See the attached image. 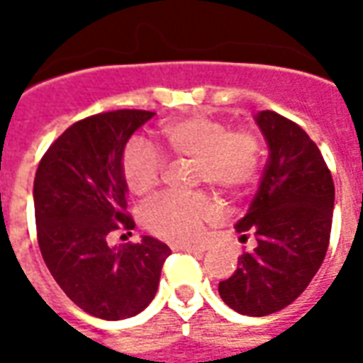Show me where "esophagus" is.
Returning <instances> with one entry per match:
<instances>
[{
    "label": "esophagus",
    "instance_id": "34e87169",
    "mask_svg": "<svg viewBox=\"0 0 363 363\" xmlns=\"http://www.w3.org/2000/svg\"><path fill=\"white\" fill-rule=\"evenodd\" d=\"M174 249L192 252V255H202V252H204V247H194V245H177Z\"/></svg>",
    "mask_w": 363,
    "mask_h": 363
}]
</instances>
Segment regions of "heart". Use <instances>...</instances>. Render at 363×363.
<instances>
[{"mask_svg": "<svg viewBox=\"0 0 363 363\" xmlns=\"http://www.w3.org/2000/svg\"><path fill=\"white\" fill-rule=\"evenodd\" d=\"M173 157L196 163L194 182L212 184L229 196H239L255 181L260 163L259 138L252 132L235 130L208 116L165 122L159 130ZM165 161L143 140H132L122 153V177L138 196H147L163 181ZM220 206L208 192L163 194L143 208V228L153 235L174 243H194L202 237L204 223L218 218Z\"/></svg>", "mask_w": 363, "mask_h": 363, "instance_id": "1", "label": "heart"}]
</instances>
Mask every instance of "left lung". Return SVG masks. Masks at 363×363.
I'll list each match as a JSON object with an SVG mask.
<instances>
[{
	"instance_id": "1",
	"label": "left lung",
	"mask_w": 363,
	"mask_h": 363,
	"mask_svg": "<svg viewBox=\"0 0 363 363\" xmlns=\"http://www.w3.org/2000/svg\"><path fill=\"white\" fill-rule=\"evenodd\" d=\"M257 124L268 143L262 181L237 231L257 247L239 257L220 281V296L241 315L264 317L303 294L325 260L333 225L335 182L317 143L301 126L274 111Z\"/></svg>"
}]
</instances>
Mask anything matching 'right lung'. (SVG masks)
I'll list each match as a JSON object with an SVG mask.
<instances>
[{
  "label": "right lung",
  "instance_id": "obj_1",
  "mask_svg": "<svg viewBox=\"0 0 363 363\" xmlns=\"http://www.w3.org/2000/svg\"><path fill=\"white\" fill-rule=\"evenodd\" d=\"M153 114L122 108L79 120L52 143L36 169L33 196L44 262L64 294L99 319L143 311L171 255L150 235L140 243L108 245L114 231L130 233L135 225L126 212L122 153Z\"/></svg>",
  "mask_w": 363,
  "mask_h": 363
}]
</instances>
